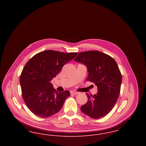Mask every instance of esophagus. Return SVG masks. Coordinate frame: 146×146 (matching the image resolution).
Here are the masks:
<instances>
[{
	"label": "esophagus",
	"mask_w": 146,
	"mask_h": 146,
	"mask_svg": "<svg viewBox=\"0 0 146 146\" xmlns=\"http://www.w3.org/2000/svg\"><path fill=\"white\" fill-rule=\"evenodd\" d=\"M70 94H73V95H78L79 94V92H76V91H70Z\"/></svg>",
	"instance_id": "obj_1"
}]
</instances>
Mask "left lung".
I'll return each instance as SVG.
<instances>
[{"label": "left lung", "mask_w": 146, "mask_h": 146, "mask_svg": "<svg viewBox=\"0 0 146 146\" xmlns=\"http://www.w3.org/2000/svg\"><path fill=\"white\" fill-rule=\"evenodd\" d=\"M74 61L87 67V80L97 86V94L89 95L88 102L80 109L94 119L102 118L114 107L118 100L121 84V74L115 61L108 55L98 51L80 52Z\"/></svg>", "instance_id": "1"}]
</instances>
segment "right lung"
<instances>
[{
	"label": "right lung",
	"mask_w": 146,
	"mask_h": 146,
	"mask_svg": "<svg viewBox=\"0 0 146 146\" xmlns=\"http://www.w3.org/2000/svg\"><path fill=\"white\" fill-rule=\"evenodd\" d=\"M77 54L48 50L38 53L26 63L20 78L22 95L35 115L48 118L62 109L70 92L56 91L50 82Z\"/></svg>",
	"instance_id": "right-lung-1"
}]
</instances>
